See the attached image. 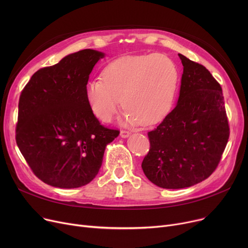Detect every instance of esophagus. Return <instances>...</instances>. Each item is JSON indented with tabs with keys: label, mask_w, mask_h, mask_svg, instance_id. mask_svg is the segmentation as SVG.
Returning <instances> with one entry per match:
<instances>
[{
	"label": "esophagus",
	"mask_w": 248,
	"mask_h": 248,
	"mask_svg": "<svg viewBox=\"0 0 248 248\" xmlns=\"http://www.w3.org/2000/svg\"><path fill=\"white\" fill-rule=\"evenodd\" d=\"M121 137L122 138H124V139H125V138H127V137H129L131 136V133L129 132H127V131H121Z\"/></svg>",
	"instance_id": "34e87169"
}]
</instances>
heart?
<instances>
[{"mask_svg": "<svg viewBox=\"0 0 248 248\" xmlns=\"http://www.w3.org/2000/svg\"><path fill=\"white\" fill-rule=\"evenodd\" d=\"M101 79L87 82L89 107L102 122H110L123 101L125 124L152 125L171 110L179 82L176 63L165 54L125 56L108 63Z\"/></svg>", "mask_w": 248, "mask_h": 248, "instance_id": "heart-1", "label": "heart"}]
</instances>
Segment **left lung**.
I'll return each mask as SVG.
<instances>
[{"label":"left lung","instance_id":"1","mask_svg":"<svg viewBox=\"0 0 248 248\" xmlns=\"http://www.w3.org/2000/svg\"><path fill=\"white\" fill-rule=\"evenodd\" d=\"M183 74L178 102L149 132L150 151L141 163L158 187L182 189L207 179L229 139L222 88L203 65L179 54Z\"/></svg>","mask_w":248,"mask_h":248}]
</instances>
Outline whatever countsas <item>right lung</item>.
<instances>
[{"label": "right lung", "instance_id": "add662e5", "mask_svg": "<svg viewBox=\"0 0 248 248\" xmlns=\"http://www.w3.org/2000/svg\"><path fill=\"white\" fill-rule=\"evenodd\" d=\"M104 53L84 49L35 72L19 100L16 141L44 183L71 189L97 175L106 147L120 132L100 124L85 96L89 74Z\"/></svg>", "mask_w": 248, "mask_h": 248}]
</instances>
